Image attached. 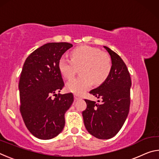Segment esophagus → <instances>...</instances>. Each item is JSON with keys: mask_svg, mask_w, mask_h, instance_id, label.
Masks as SVG:
<instances>
[{"mask_svg": "<svg viewBox=\"0 0 159 159\" xmlns=\"http://www.w3.org/2000/svg\"><path fill=\"white\" fill-rule=\"evenodd\" d=\"M79 98H80L79 96H78L77 95H74V99H75V101L78 100V99H79Z\"/></svg>", "mask_w": 159, "mask_h": 159, "instance_id": "esophagus-1", "label": "esophagus"}]
</instances>
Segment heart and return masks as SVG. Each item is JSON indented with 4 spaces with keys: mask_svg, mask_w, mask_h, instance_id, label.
<instances>
[{
    "mask_svg": "<svg viewBox=\"0 0 159 159\" xmlns=\"http://www.w3.org/2000/svg\"><path fill=\"white\" fill-rule=\"evenodd\" d=\"M59 70L61 74L70 79L80 68V76L66 83L69 92L81 95L93 85H100L108 78L111 70V60L106 52L95 48L83 45L71 52V60L61 57L59 60Z\"/></svg>",
    "mask_w": 159,
    "mask_h": 159,
    "instance_id": "heart-1",
    "label": "heart"
}]
</instances>
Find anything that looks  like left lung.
Here are the masks:
<instances>
[{
	"label": "left lung",
	"mask_w": 159,
	"mask_h": 159,
	"mask_svg": "<svg viewBox=\"0 0 159 159\" xmlns=\"http://www.w3.org/2000/svg\"><path fill=\"white\" fill-rule=\"evenodd\" d=\"M111 60L109 76L90 93L100 98L99 103L85 99L87 108L83 118L88 133L95 138L107 139L114 137L124 124L130 103L131 79L127 66L118 54L104 46Z\"/></svg>",
	"instance_id": "left-lung-1"
}]
</instances>
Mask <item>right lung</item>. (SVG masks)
I'll list each match as a JSON object with an SVG mask.
<instances>
[{"label": "right lung", "instance_id": "obj_1", "mask_svg": "<svg viewBox=\"0 0 159 159\" xmlns=\"http://www.w3.org/2000/svg\"><path fill=\"white\" fill-rule=\"evenodd\" d=\"M72 46L69 43H48L29 55L23 65L19 83L20 112L26 128L39 139L54 138L65 125L64 114L74 95L56 94L64 85L58 64ZM52 94L56 95L54 99Z\"/></svg>", "mask_w": 159, "mask_h": 159}]
</instances>
